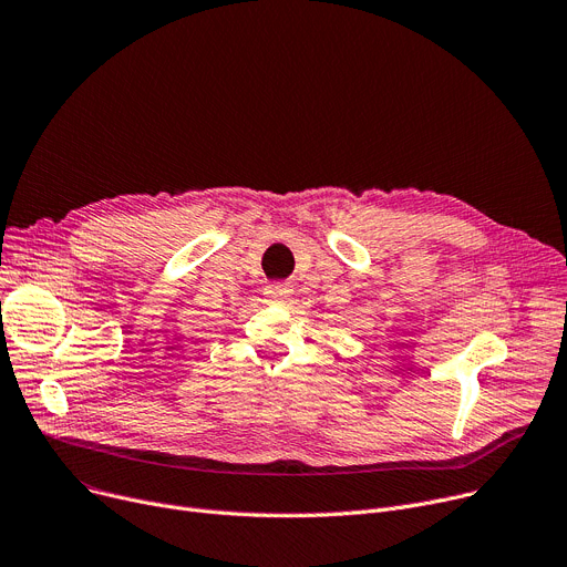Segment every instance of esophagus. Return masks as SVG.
I'll return each instance as SVG.
<instances>
[{
	"label": "esophagus",
	"instance_id": "1",
	"mask_svg": "<svg viewBox=\"0 0 567 567\" xmlns=\"http://www.w3.org/2000/svg\"><path fill=\"white\" fill-rule=\"evenodd\" d=\"M292 288L288 284H270L266 288V297L270 303H277V307H284V303L290 299Z\"/></svg>",
	"mask_w": 567,
	"mask_h": 567
}]
</instances>
